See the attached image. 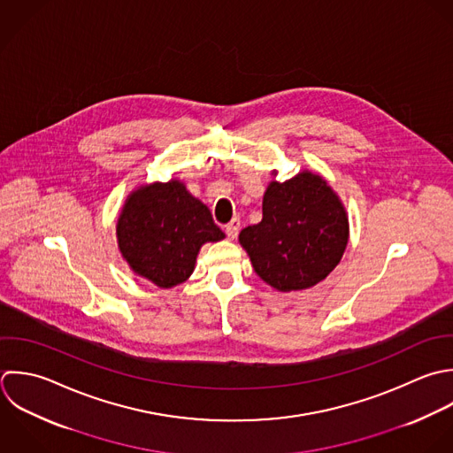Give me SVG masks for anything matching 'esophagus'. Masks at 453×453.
<instances>
[{"label":"esophagus","mask_w":453,"mask_h":453,"mask_svg":"<svg viewBox=\"0 0 453 453\" xmlns=\"http://www.w3.org/2000/svg\"><path fill=\"white\" fill-rule=\"evenodd\" d=\"M224 231H226V234H227L229 240H234V238L238 236V231H240V219L234 217L229 224H226Z\"/></svg>","instance_id":"1"}]
</instances>
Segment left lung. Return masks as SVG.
I'll use <instances>...</instances> for the list:
<instances>
[{"instance_id":"8db88e82","label":"left lung","mask_w":453,"mask_h":453,"mask_svg":"<svg viewBox=\"0 0 453 453\" xmlns=\"http://www.w3.org/2000/svg\"><path fill=\"white\" fill-rule=\"evenodd\" d=\"M348 238L344 204L311 171L272 181L263 197V220L240 233L254 272L284 293L325 280L341 263Z\"/></svg>"}]
</instances>
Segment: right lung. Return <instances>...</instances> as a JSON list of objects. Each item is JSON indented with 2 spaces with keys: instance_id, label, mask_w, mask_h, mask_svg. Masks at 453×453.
Returning <instances> with one entry per match:
<instances>
[{
  "instance_id": "1",
  "label": "right lung",
  "mask_w": 453,
  "mask_h": 453,
  "mask_svg": "<svg viewBox=\"0 0 453 453\" xmlns=\"http://www.w3.org/2000/svg\"><path fill=\"white\" fill-rule=\"evenodd\" d=\"M118 247L134 273L158 288L185 282L206 242L226 234L206 204L181 181L151 183L134 190L118 219Z\"/></svg>"
}]
</instances>
